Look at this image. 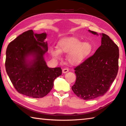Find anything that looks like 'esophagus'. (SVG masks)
<instances>
[{
  "label": "esophagus",
  "instance_id": "1",
  "mask_svg": "<svg viewBox=\"0 0 126 126\" xmlns=\"http://www.w3.org/2000/svg\"><path fill=\"white\" fill-rule=\"evenodd\" d=\"M68 71H69V69H68V68H64V69L62 70V72L63 73H67V72H68Z\"/></svg>",
  "mask_w": 126,
  "mask_h": 126
}]
</instances>
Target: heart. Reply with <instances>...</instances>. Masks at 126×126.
I'll return each instance as SVG.
<instances>
[{"instance_id":"b5f03b06","label":"heart","mask_w":126,"mask_h":126,"mask_svg":"<svg viewBox=\"0 0 126 126\" xmlns=\"http://www.w3.org/2000/svg\"><path fill=\"white\" fill-rule=\"evenodd\" d=\"M58 49H52L50 54L57 59L61 58V53L67 54V60L72 65L82 63L92 50V47L88 42H82L78 38L71 37L61 39L57 44Z\"/></svg>"}]
</instances>
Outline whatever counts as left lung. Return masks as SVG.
<instances>
[{
    "mask_svg": "<svg viewBox=\"0 0 126 126\" xmlns=\"http://www.w3.org/2000/svg\"><path fill=\"white\" fill-rule=\"evenodd\" d=\"M89 32L98 35L95 32ZM101 36V46L94 54L74 68L76 80L72 89L80 99L91 100L103 95L118 73V46L109 36L104 33Z\"/></svg>",
    "mask_w": 126,
    "mask_h": 126,
    "instance_id": "obj_1",
    "label": "left lung"
}]
</instances>
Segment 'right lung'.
<instances>
[{
    "mask_svg": "<svg viewBox=\"0 0 126 126\" xmlns=\"http://www.w3.org/2000/svg\"><path fill=\"white\" fill-rule=\"evenodd\" d=\"M47 34L25 32L9 44L6 51L5 69L16 91L29 97L46 96L54 80L62 74L61 67L49 68L43 55L48 51ZM32 56L33 59L27 58Z\"/></svg>",
    "mask_w": 126,
    "mask_h": 126,
    "instance_id": "1",
    "label": "right lung"
}]
</instances>
